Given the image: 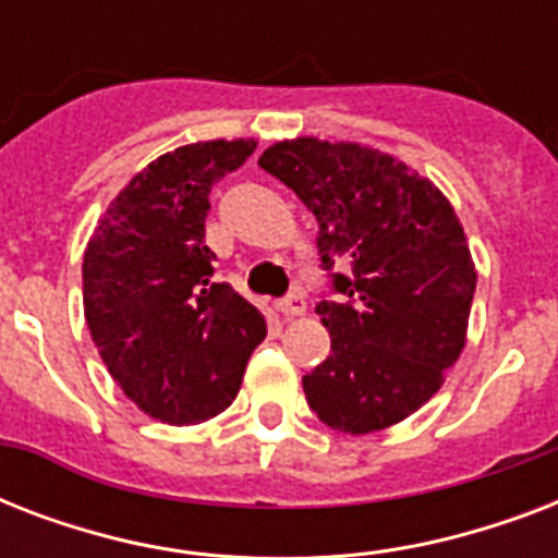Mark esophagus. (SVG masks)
I'll return each instance as SVG.
<instances>
[{
    "instance_id": "1",
    "label": "esophagus",
    "mask_w": 558,
    "mask_h": 558,
    "mask_svg": "<svg viewBox=\"0 0 558 558\" xmlns=\"http://www.w3.org/2000/svg\"><path fill=\"white\" fill-rule=\"evenodd\" d=\"M275 310L283 315H289V318H298V315L306 313V301H304V295H289V298H283V301H278V304H275Z\"/></svg>"
}]
</instances>
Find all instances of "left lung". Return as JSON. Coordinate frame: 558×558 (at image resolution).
I'll use <instances>...</instances> for the list:
<instances>
[{"label": "left lung", "mask_w": 558, "mask_h": 558, "mask_svg": "<svg viewBox=\"0 0 558 558\" xmlns=\"http://www.w3.org/2000/svg\"><path fill=\"white\" fill-rule=\"evenodd\" d=\"M263 170L318 219V252L341 301L315 313L332 353L304 376L306 402L344 434L402 423L440 390L466 348L475 260L446 193L371 144L313 135L271 144Z\"/></svg>", "instance_id": "8db88e82"}]
</instances>
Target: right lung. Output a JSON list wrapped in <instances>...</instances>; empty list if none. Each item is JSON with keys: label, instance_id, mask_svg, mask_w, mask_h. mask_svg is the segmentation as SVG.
<instances>
[{"label": "right lung", "instance_id": "right-lung-1", "mask_svg": "<svg viewBox=\"0 0 558 558\" xmlns=\"http://www.w3.org/2000/svg\"><path fill=\"white\" fill-rule=\"evenodd\" d=\"M254 147V138H214L159 156L109 202L83 252L92 341L126 399L159 423L222 414L266 339L260 310L210 280L205 245L210 187Z\"/></svg>", "mask_w": 558, "mask_h": 558}]
</instances>
